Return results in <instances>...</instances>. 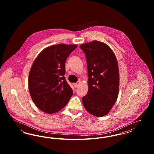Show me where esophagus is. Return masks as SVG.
<instances>
[{"mask_svg": "<svg viewBox=\"0 0 154 154\" xmlns=\"http://www.w3.org/2000/svg\"><path fill=\"white\" fill-rule=\"evenodd\" d=\"M79 84H80V82H76V83H74L73 84L74 86V87H78L79 86Z\"/></svg>", "mask_w": 154, "mask_h": 154, "instance_id": "obj_1", "label": "esophagus"}]
</instances>
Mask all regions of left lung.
Wrapping results in <instances>:
<instances>
[{
	"label": "left lung",
	"instance_id": "obj_1",
	"mask_svg": "<svg viewBox=\"0 0 154 154\" xmlns=\"http://www.w3.org/2000/svg\"><path fill=\"white\" fill-rule=\"evenodd\" d=\"M88 68V91L82 97L85 109L91 114L102 117L117 99L119 74L116 57L107 44L98 41L81 44Z\"/></svg>",
	"mask_w": 154,
	"mask_h": 154
}]
</instances>
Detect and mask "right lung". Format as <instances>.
<instances>
[{
	"instance_id": "1",
	"label": "right lung",
	"mask_w": 154,
	"mask_h": 154,
	"mask_svg": "<svg viewBox=\"0 0 154 154\" xmlns=\"http://www.w3.org/2000/svg\"><path fill=\"white\" fill-rule=\"evenodd\" d=\"M77 45L59 44L48 47L34 60L30 70L28 87L37 107L48 114L63 108L73 95L65 74L67 58Z\"/></svg>"
}]
</instances>
